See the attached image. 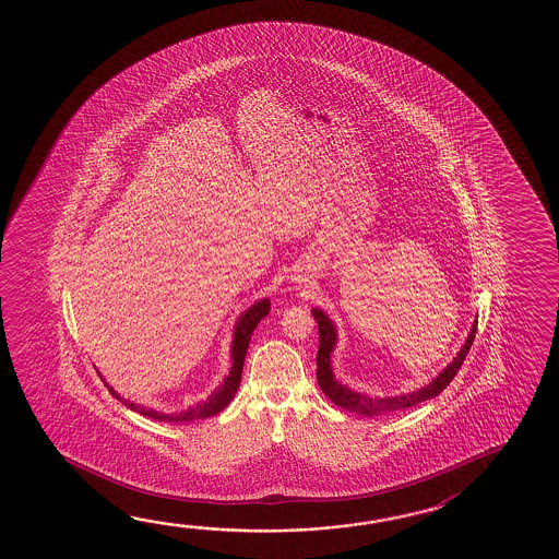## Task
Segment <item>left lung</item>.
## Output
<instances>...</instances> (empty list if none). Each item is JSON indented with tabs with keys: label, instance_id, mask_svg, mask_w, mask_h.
Listing matches in <instances>:
<instances>
[{
	"label": "left lung",
	"instance_id": "1",
	"mask_svg": "<svg viewBox=\"0 0 559 559\" xmlns=\"http://www.w3.org/2000/svg\"><path fill=\"white\" fill-rule=\"evenodd\" d=\"M313 319L318 321L319 329V350H318V383L323 393H325L336 406H341L344 411H353V413L366 414V416H378V414L396 413V411H404V408H411L416 406L418 403H424L428 399L438 396L443 389H445L453 378L456 376V371L461 370L466 354L471 350V346L474 343V336H476V323L474 321L473 329H471V335L466 338L461 353L456 354L455 360L451 361L447 366L445 370L439 373L438 378L431 381L430 385L424 386L420 391H414V393H406L401 396H386V399H370V396L360 395V393H354L348 386L341 385L338 381L333 378V371H331V353L335 348L336 333L335 326L331 323V319L326 318L325 313L321 310L311 311Z\"/></svg>",
	"mask_w": 559,
	"mask_h": 559
}]
</instances>
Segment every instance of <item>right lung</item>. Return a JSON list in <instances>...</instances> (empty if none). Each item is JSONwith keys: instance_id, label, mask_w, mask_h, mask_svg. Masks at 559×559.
<instances>
[{"instance_id": "1", "label": "right lung", "mask_w": 559, "mask_h": 559, "mask_svg": "<svg viewBox=\"0 0 559 559\" xmlns=\"http://www.w3.org/2000/svg\"><path fill=\"white\" fill-rule=\"evenodd\" d=\"M269 310H271V304H269V300H261L258 301L255 306H251V308L241 316L240 321H238V325H236V333H234L233 370H230V376L224 379L223 385L218 386L213 395L209 396V401L198 404V406H193V408H189L188 413H181L178 414V416H170V414L146 411L143 406H138V404L128 403V401L120 399V395L114 391L112 386H108V391L112 393V396L120 399L121 403L126 404L128 408L135 411V413L143 414V416H148V418H155V420L189 421L201 420V418L215 416V414L224 411V408L230 404V401H233L234 395H236V391H238V386H240L241 368H243V360H246V353H248L249 338H251L253 329L258 326L261 319L265 318Z\"/></svg>"}]
</instances>
